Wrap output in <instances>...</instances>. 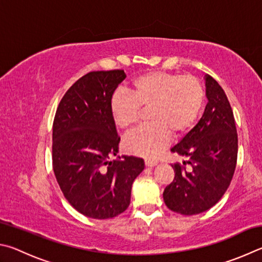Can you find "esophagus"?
Listing matches in <instances>:
<instances>
[{
    "instance_id": "esophagus-1",
    "label": "esophagus",
    "mask_w": 262,
    "mask_h": 262,
    "mask_svg": "<svg viewBox=\"0 0 262 262\" xmlns=\"http://www.w3.org/2000/svg\"><path fill=\"white\" fill-rule=\"evenodd\" d=\"M145 164L146 167H149V168H153L158 164V161L154 159H145Z\"/></svg>"
}]
</instances>
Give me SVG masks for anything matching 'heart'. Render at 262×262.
<instances>
[{"label":"heart","instance_id":"heart-1","mask_svg":"<svg viewBox=\"0 0 262 262\" xmlns=\"http://www.w3.org/2000/svg\"><path fill=\"white\" fill-rule=\"evenodd\" d=\"M205 89L194 76L150 71L135 78L130 94L115 92L110 114L123 131H132L139 123L141 109H148L150 125L128 136L124 147L140 157H155L171 139L185 135L194 125L203 109Z\"/></svg>","mask_w":262,"mask_h":262}]
</instances>
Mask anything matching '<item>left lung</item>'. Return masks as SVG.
Instances as JSON below:
<instances>
[{"label":"left lung","mask_w":262,"mask_h":262,"mask_svg":"<svg viewBox=\"0 0 262 262\" xmlns=\"http://www.w3.org/2000/svg\"><path fill=\"white\" fill-rule=\"evenodd\" d=\"M205 86L208 102L203 117L171 148L189 160L183 166L171 164L175 178L163 192L167 207L182 215L200 214L217 204L237 163L238 137L231 105L213 77L205 76Z\"/></svg>","instance_id":"1"}]
</instances>
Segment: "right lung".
<instances>
[{
	"label": "right lung",
	"instance_id": "1",
	"mask_svg": "<svg viewBox=\"0 0 262 262\" xmlns=\"http://www.w3.org/2000/svg\"><path fill=\"white\" fill-rule=\"evenodd\" d=\"M124 70L92 71L59 102L53 124V168L66 199L85 216H117L130 205L132 183L143 159L118 153L119 138L110 99L125 79Z\"/></svg>",
	"mask_w": 262,
	"mask_h": 262
}]
</instances>
